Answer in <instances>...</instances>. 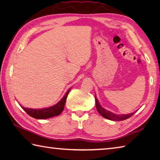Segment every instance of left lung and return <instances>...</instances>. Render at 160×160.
I'll return each mask as SVG.
<instances>
[{
  "label": "left lung",
  "mask_w": 160,
  "mask_h": 160,
  "mask_svg": "<svg viewBox=\"0 0 160 160\" xmlns=\"http://www.w3.org/2000/svg\"><path fill=\"white\" fill-rule=\"evenodd\" d=\"M95 101H96V107H97V109L98 110V113H99L101 115H102L103 118L108 119V120H110L122 121V120H127V119L132 117V116L136 112L135 111L132 113H129V114H127V115L115 114V113L110 112L109 110H107L105 108H103V107H101L100 103H98L97 98L96 97H95Z\"/></svg>",
  "instance_id": "1"
}]
</instances>
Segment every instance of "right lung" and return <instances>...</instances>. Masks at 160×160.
<instances>
[{
  "mask_svg": "<svg viewBox=\"0 0 160 160\" xmlns=\"http://www.w3.org/2000/svg\"><path fill=\"white\" fill-rule=\"evenodd\" d=\"M70 90L71 89H69L68 91L66 92L64 97L59 101V102H58L56 105L49 107V108L43 109H33L24 108V107H23L22 106L21 107L24 110V111L27 112L28 115H29L31 117L36 119L43 120V119H47L52 117H54V116H57L62 113L63 108H64V105L66 98H67L68 94L69 92H70Z\"/></svg>",
  "mask_w": 160,
  "mask_h": 160,
  "instance_id": "1",
  "label": "right lung"
}]
</instances>
